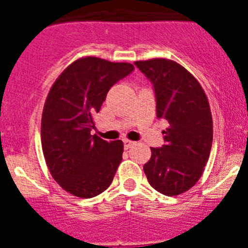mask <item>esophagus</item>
<instances>
[{
  "label": "esophagus",
  "mask_w": 248,
  "mask_h": 248,
  "mask_svg": "<svg viewBox=\"0 0 248 248\" xmlns=\"http://www.w3.org/2000/svg\"><path fill=\"white\" fill-rule=\"evenodd\" d=\"M123 143H124V148L125 149H129V148H131V146L135 145L134 141H131V140H128V139L123 140Z\"/></svg>",
  "instance_id": "1"
}]
</instances>
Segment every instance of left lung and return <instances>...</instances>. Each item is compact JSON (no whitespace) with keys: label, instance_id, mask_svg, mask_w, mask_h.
I'll use <instances>...</instances> for the list:
<instances>
[{"label":"left lung","instance_id":"8db88e82","mask_svg":"<svg viewBox=\"0 0 248 248\" xmlns=\"http://www.w3.org/2000/svg\"><path fill=\"white\" fill-rule=\"evenodd\" d=\"M154 87L156 117L168 123L161 148L144 165L156 191L175 196L201 177L212 145V117L200 83L183 65L164 58L135 62Z\"/></svg>","mask_w":248,"mask_h":248}]
</instances>
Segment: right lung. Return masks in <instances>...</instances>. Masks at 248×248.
<instances>
[{"mask_svg":"<svg viewBox=\"0 0 248 248\" xmlns=\"http://www.w3.org/2000/svg\"><path fill=\"white\" fill-rule=\"evenodd\" d=\"M133 71L130 63L85 57L65 68L48 93L41 124L43 155L54 180L74 196L102 194L122 163V140L107 141L91 131L109 89Z\"/></svg>","mask_w":248,"mask_h":248,"instance_id":"obj_1","label":"right lung"}]
</instances>
